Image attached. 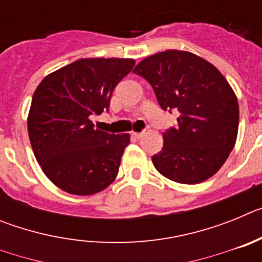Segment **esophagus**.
<instances>
[{
	"label": "esophagus",
	"instance_id": "obj_1",
	"mask_svg": "<svg viewBox=\"0 0 262 262\" xmlns=\"http://www.w3.org/2000/svg\"><path fill=\"white\" fill-rule=\"evenodd\" d=\"M133 136L135 139H140L143 136V133H133Z\"/></svg>",
	"mask_w": 262,
	"mask_h": 262
}]
</instances>
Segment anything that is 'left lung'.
<instances>
[{
	"instance_id": "obj_1",
	"label": "left lung",
	"mask_w": 262,
	"mask_h": 262,
	"mask_svg": "<svg viewBox=\"0 0 262 262\" xmlns=\"http://www.w3.org/2000/svg\"><path fill=\"white\" fill-rule=\"evenodd\" d=\"M134 73L151 84L160 107L178 111V124L163 134V149L152 157L155 168L180 184L214 176L239 128V103L223 75L202 57L177 50L145 57Z\"/></svg>"
}]
</instances>
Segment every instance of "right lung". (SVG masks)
<instances>
[{
	"label": "right lung",
	"mask_w": 262,
	"mask_h": 262,
	"mask_svg": "<svg viewBox=\"0 0 262 262\" xmlns=\"http://www.w3.org/2000/svg\"><path fill=\"white\" fill-rule=\"evenodd\" d=\"M133 59H81L46 76L32 96L30 143L41 170L67 193L92 195L114 181L128 134L94 128Z\"/></svg>",
	"instance_id": "right-lung-1"
}]
</instances>
